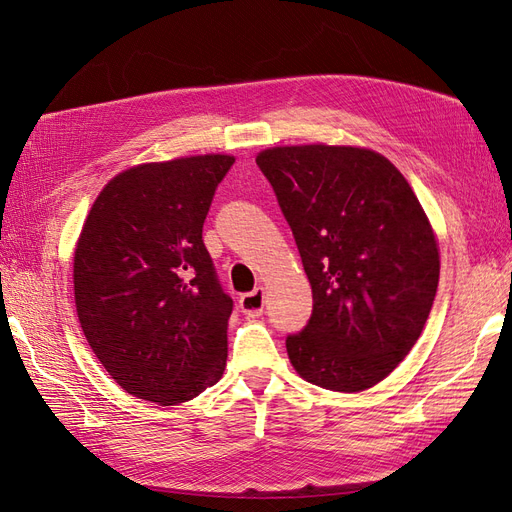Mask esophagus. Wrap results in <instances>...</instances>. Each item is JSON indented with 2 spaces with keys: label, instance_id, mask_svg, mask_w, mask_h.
I'll list each match as a JSON object with an SVG mask.
<instances>
[{
  "label": "esophagus",
  "instance_id": "1",
  "mask_svg": "<svg viewBox=\"0 0 512 512\" xmlns=\"http://www.w3.org/2000/svg\"><path fill=\"white\" fill-rule=\"evenodd\" d=\"M239 307L245 316L258 318L262 314V309H265V290L254 288L252 292L243 294V297L239 299Z\"/></svg>",
  "mask_w": 512,
  "mask_h": 512
}]
</instances>
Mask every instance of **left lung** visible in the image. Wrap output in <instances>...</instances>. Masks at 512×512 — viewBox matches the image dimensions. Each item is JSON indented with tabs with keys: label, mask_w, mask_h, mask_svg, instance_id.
Returning a JSON list of instances; mask_svg holds the SVG:
<instances>
[{
	"label": "left lung",
	"mask_w": 512,
	"mask_h": 512,
	"mask_svg": "<svg viewBox=\"0 0 512 512\" xmlns=\"http://www.w3.org/2000/svg\"><path fill=\"white\" fill-rule=\"evenodd\" d=\"M299 247L314 309L286 337L292 367L339 393L365 391L406 359L436 299L440 256L404 175L359 147L258 153Z\"/></svg>",
	"instance_id": "left-lung-1"
}]
</instances>
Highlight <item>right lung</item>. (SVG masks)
<instances>
[{
  "instance_id": "obj_1",
  "label": "right lung",
  "mask_w": 512,
  "mask_h": 512,
  "mask_svg": "<svg viewBox=\"0 0 512 512\" xmlns=\"http://www.w3.org/2000/svg\"><path fill=\"white\" fill-rule=\"evenodd\" d=\"M235 158L141 164L108 181L74 252V301L87 342L134 397L175 406L224 374L232 299L203 224Z\"/></svg>"
}]
</instances>
